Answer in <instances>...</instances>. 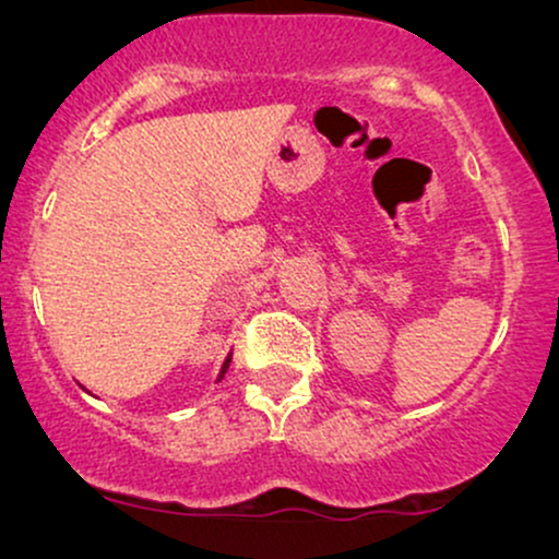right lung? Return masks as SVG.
Returning <instances> with one entry per match:
<instances>
[{"label": "right lung", "mask_w": 559, "mask_h": 559, "mask_svg": "<svg viewBox=\"0 0 559 559\" xmlns=\"http://www.w3.org/2000/svg\"><path fill=\"white\" fill-rule=\"evenodd\" d=\"M226 368H228V362H226V365H223V370H221V378H223V373H226Z\"/></svg>", "instance_id": "add662e5"}]
</instances>
